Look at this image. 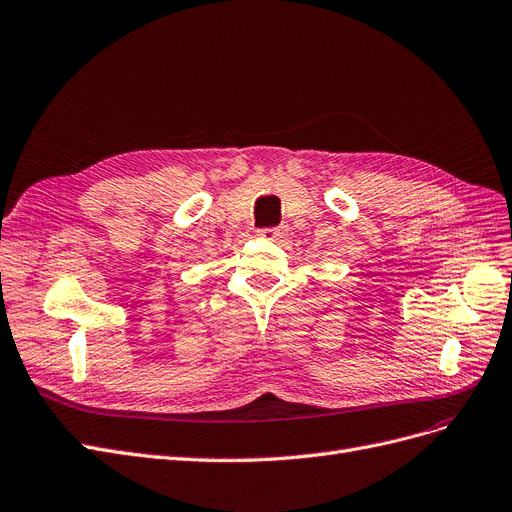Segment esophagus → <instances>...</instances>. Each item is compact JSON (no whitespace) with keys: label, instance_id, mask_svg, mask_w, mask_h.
<instances>
[{"label":"esophagus","instance_id":"1","mask_svg":"<svg viewBox=\"0 0 512 512\" xmlns=\"http://www.w3.org/2000/svg\"><path fill=\"white\" fill-rule=\"evenodd\" d=\"M257 236H259V238H263V240L278 242L280 238L285 236V229H280V227H266V229H259Z\"/></svg>","mask_w":512,"mask_h":512}]
</instances>
